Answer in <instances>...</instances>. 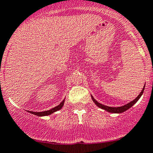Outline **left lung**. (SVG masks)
Segmentation results:
<instances>
[{
	"mask_svg": "<svg viewBox=\"0 0 153 153\" xmlns=\"http://www.w3.org/2000/svg\"><path fill=\"white\" fill-rule=\"evenodd\" d=\"M144 87H145V84H144V86H143V88L142 89V90H141V92H140L139 95H138V96H137L136 98L133 100V101H130V102L128 103V104H125V105H124V106H118V107H112V106H108L104 105V104H101V103H98V101H97L96 100L93 98V96H92V95H91V97H92V101H93V102L96 104V106H98V107L101 108V109H104V110L107 111V112H111V113H122V112H125V111L127 110V109H129L130 107H132V106H133L134 104H135V103H136L137 101L140 99V98L141 97V95H143V90H144Z\"/></svg>",
	"mask_w": 153,
	"mask_h": 153,
	"instance_id": "8db88e82",
	"label": "left lung"
}]
</instances>
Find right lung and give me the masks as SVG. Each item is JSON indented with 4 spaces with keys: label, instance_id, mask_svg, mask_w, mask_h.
Here are the masks:
<instances>
[{
    "label": "right lung",
    "instance_id": "obj_1",
    "mask_svg": "<svg viewBox=\"0 0 153 153\" xmlns=\"http://www.w3.org/2000/svg\"><path fill=\"white\" fill-rule=\"evenodd\" d=\"M64 102H65V98H64L61 103H60V104H58V106L52 108V109H49V110L44 111V112H32V111H29V112L33 114V115H38V116H47V115H51V114L54 113L55 112H57V111L60 110V109L63 107V106H64Z\"/></svg>",
    "mask_w": 153,
    "mask_h": 153
}]
</instances>
